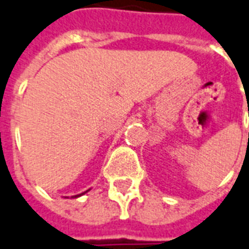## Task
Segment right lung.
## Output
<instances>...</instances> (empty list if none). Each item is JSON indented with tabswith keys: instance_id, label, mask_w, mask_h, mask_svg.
<instances>
[{
	"instance_id": "1",
	"label": "right lung",
	"mask_w": 249,
	"mask_h": 249,
	"mask_svg": "<svg viewBox=\"0 0 249 249\" xmlns=\"http://www.w3.org/2000/svg\"><path fill=\"white\" fill-rule=\"evenodd\" d=\"M90 190V188H89ZM89 190H87V191H84V192H82V194H79V195H75V196H71V198H78V197H80V196H83V195H86L87 192H88V191ZM66 198H69V197H66Z\"/></svg>"
}]
</instances>
